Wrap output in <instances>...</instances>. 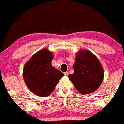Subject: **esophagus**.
Listing matches in <instances>:
<instances>
[{"mask_svg": "<svg viewBox=\"0 0 124 124\" xmlns=\"http://www.w3.org/2000/svg\"><path fill=\"white\" fill-rule=\"evenodd\" d=\"M64 76H68V74H69V73H68V72H64Z\"/></svg>", "mask_w": 124, "mask_h": 124, "instance_id": "esophagus-1", "label": "esophagus"}]
</instances>
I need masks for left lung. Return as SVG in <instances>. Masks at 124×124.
I'll list each match as a JSON object with an SVG mask.
<instances>
[{
  "label": "left lung",
  "instance_id": "8db88e82",
  "mask_svg": "<svg viewBox=\"0 0 124 124\" xmlns=\"http://www.w3.org/2000/svg\"><path fill=\"white\" fill-rule=\"evenodd\" d=\"M73 67L74 73L69 74V78L80 93H91L99 88L103 80L104 71L93 53L88 50H80Z\"/></svg>",
  "mask_w": 124,
  "mask_h": 124
}]
</instances>
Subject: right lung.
<instances>
[{
    "label": "right lung",
    "mask_w": 124,
    "mask_h": 124,
    "mask_svg": "<svg viewBox=\"0 0 124 124\" xmlns=\"http://www.w3.org/2000/svg\"><path fill=\"white\" fill-rule=\"evenodd\" d=\"M53 53L44 48L35 53L25 63L23 78L33 93L39 96H48L54 91L64 74L51 65Z\"/></svg>",
    "instance_id": "obj_1"
}]
</instances>
